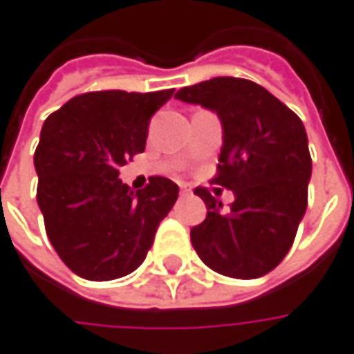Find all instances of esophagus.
Listing matches in <instances>:
<instances>
[{"instance_id":"obj_1","label":"esophagus","mask_w":354,"mask_h":354,"mask_svg":"<svg viewBox=\"0 0 354 354\" xmlns=\"http://www.w3.org/2000/svg\"><path fill=\"white\" fill-rule=\"evenodd\" d=\"M181 193H191V185H187V183H181Z\"/></svg>"}]
</instances>
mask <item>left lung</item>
Masks as SVG:
<instances>
[{
	"mask_svg": "<svg viewBox=\"0 0 354 354\" xmlns=\"http://www.w3.org/2000/svg\"><path fill=\"white\" fill-rule=\"evenodd\" d=\"M175 98L221 118L223 149L212 183L234 193L230 209H223L207 189H195L209 211L191 228L193 248L223 276H266L290 252L307 209L311 156L301 120L264 86L234 76L185 86Z\"/></svg>",
	"mask_w": 354,
	"mask_h": 354,
	"instance_id": "obj_1",
	"label": "left lung"
}]
</instances>
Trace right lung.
<instances>
[{
	"label": "right lung",
	"mask_w": 354,
	"mask_h": 354,
	"mask_svg": "<svg viewBox=\"0 0 354 354\" xmlns=\"http://www.w3.org/2000/svg\"><path fill=\"white\" fill-rule=\"evenodd\" d=\"M173 90H100L45 120L35 149L37 203L53 248L76 276L122 278L140 268L179 187L165 177L131 191L120 167L142 153L147 126Z\"/></svg>",
	"instance_id": "1"
}]
</instances>
